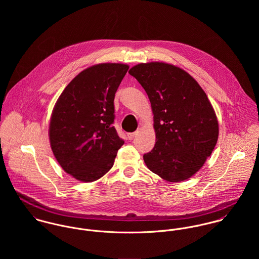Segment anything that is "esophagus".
<instances>
[{"label":"esophagus","mask_w":259,"mask_h":259,"mask_svg":"<svg viewBox=\"0 0 259 259\" xmlns=\"http://www.w3.org/2000/svg\"><path fill=\"white\" fill-rule=\"evenodd\" d=\"M136 135H137L136 133H131V134H128V135H127V138H128V140H130V141H133V140L135 139Z\"/></svg>","instance_id":"34e87169"}]
</instances>
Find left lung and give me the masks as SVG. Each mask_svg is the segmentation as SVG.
<instances>
[{
  "label": "left lung",
  "mask_w": 259,
  "mask_h": 259,
  "mask_svg": "<svg viewBox=\"0 0 259 259\" xmlns=\"http://www.w3.org/2000/svg\"><path fill=\"white\" fill-rule=\"evenodd\" d=\"M128 74L145 89L155 131L154 148L144 154L149 170L166 182L180 183L195 175L219 139V121L206 94L183 69L152 62Z\"/></svg>",
  "instance_id": "1"
}]
</instances>
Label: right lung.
<instances>
[{"instance_id":"obj_1","label":"right lung","mask_w":259,"mask_h":259,"mask_svg":"<svg viewBox=\"0 0 259 259\" xmlns=\"http://www.w3.org/2000/svg\"><path fill=\"white\" fill-rule=\"evenodd\" d=\"M128 68L106 63L83 70L54 107L51 148L62 168L77 181L92 183L105 176L124 143L112 125L113 100Z\"/></svg>"}]
</instances>
